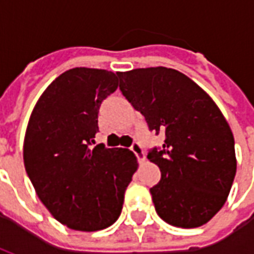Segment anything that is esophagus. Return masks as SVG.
I'll return each instance as SVG.
<instances>
[{"label":"esophagus","instance_id":"34e87169","mask_svg":"<svg viewBox=\"0 0 254 254\" xmlns=\"http://www.w3.org/2000/svg\"><path fill=\"white\" fill-rule=\"evenodd\" d=\"M130 149H132V152L136 156H137V159L140 160V162H143L144 159H145V155H144V151L143 148H141V145L138 143H133L132 147H130Z\"/></svg>","mask_w":254,"mask_h":254}]
</instances>
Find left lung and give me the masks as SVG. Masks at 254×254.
<instances>
[{"mask_svg":"<svg viewBox=\"0 0 254 254\" xmlns=\"http://www.w3.org/2000/svg\"><path fill=\"white\" fill-rule=\"evenodd\" d=\"M120 89L149 130L165 136L148 152L162 173L151 188L155 209L171 226L200 227L227 200L237 171L234 136L212 98L176 69L120 72Z\"/></svg>","mask_w":254,"mask_h":254,"instance_id":"8db88e82","label":"left lung"}]
</instances>
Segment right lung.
<instances>
[{"instance_id": "1", "label": "right lung", "mask_w": 254, "mask_h": 254, "mask_svg": "<svg viewBox=\"0 0 254 254\" xmlns=\"http://www.w3.org/2000/svg\"><path fill=\"white\" fill-rule=\"evenodd\" d=\"M118 73L73 67L36 102L25 130V171L60 223L77 231L107 229L120 218L137 169L125 148L95 144L100 103L118 88Z\"/></svg>"}]
</instances>
